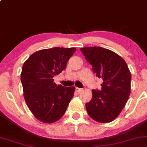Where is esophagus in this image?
I'll return each mask as SVG.
<instances>
[{
  "label": "esophagus",
  "instance_id": "obj_1",
  "mask_svg": "<svg viewBox=\"0 0 147 147\" xmlns=\"http://www.w3.org/2000/svg\"><path fill=\"white\" fill-rule=\"evenodd\" d=\"M75 90H76V92H77V93H80V92H81L83 90V89H82V88H76Z\"/></svg>",
  "mask_w": 147,
  "mask_h": 147
}]
</instances>
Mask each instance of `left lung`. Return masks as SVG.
Here are the masks:
<instances>
[{
    "label": "left lung",
    "instance_id": "1",
    "mask_svg": "<svg viewBox=\"0 0 147 147\" xmlns=\"http://www.w3.org/2000/svg\"><path fill=\"white\" fill-rule=\"evenodd\" d=\"M80 50L96 77L103 81L100 90H92V98L86 104L88 114L98 123L112 122L124 108L130 95L129 69L121 56L109 49L92 47Z\"/></svg>",
    "mask_w": 147,
    "mask_h": 147
}]
</instances>
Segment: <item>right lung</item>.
<instances>
[{
  "mask_svg": "<svg viewBox=\"0 0 147 147\" xmlns=\"http://www.w3.org/2000/svg\"><path fill=\"white\" fill-rule=\"evenodd\" d=\"M75 48L55 47L33 53L21 72L23 95L29 110L38 121L53 123L63 116L75 88L56 85L54 76L66 68Z\"/></svg>",
  "mask_w": 147,
  "mask_h": 147,
  "instance_id": "1",
  "label": "right lung"
}]
</instances>
